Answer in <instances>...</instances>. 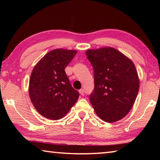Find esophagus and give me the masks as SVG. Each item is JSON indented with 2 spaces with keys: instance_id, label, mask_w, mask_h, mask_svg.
<instances>
[{
  "instance_id": "esophagus-1",
  "label": "esophagus",
  "mask_w": 160,
  "mask_h": 160,
  "mask_svg": "<svg viewBox=\"0 0 160 160\" xmlns=\"http://www.w3.org/2000/svg\"><path fill=\"white\" fill-rule=\"evenodd\" d=\"M79 92H80V94L82 96H84V94H85V93H84V90H83V89H80V90H79Z\"/></svg>"
}]
</instances>
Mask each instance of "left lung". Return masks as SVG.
<instances>
[{"label":"left lung","mask_w":160,"mask_h":160,"mask_svg":"<svg viewBox=\"0 0 160 160\" xmlns=\"http://www.w3.org/2000/svg\"><path fill=\"white\" fill-rule=\"evenodd\" d=\"M94 70V88L90 102L99 117L113 123L131 109L139 90V79L132 62L112 47L86 51Z\"/></svg>","instance_id":"left-lung-1"}]
</instances>
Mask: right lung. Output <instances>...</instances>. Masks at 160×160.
<instances>
[{"mask_svg":"<svg viewBox=\"0 0 160 160\" xmlns=\"http://www.w3.org/2000/svg\"><path fill=\"white\" fill-rule=\"evenodd\" d=\"M77 51L57 48L49 51L32 70L29 85L31 102L42 116L58 120L66 116L79 98L65 68Z\"/></svg>","mask_w":160,"mask_h":160,"instance_id":"right-lung-1","label":"right lung"}]
</instances>
